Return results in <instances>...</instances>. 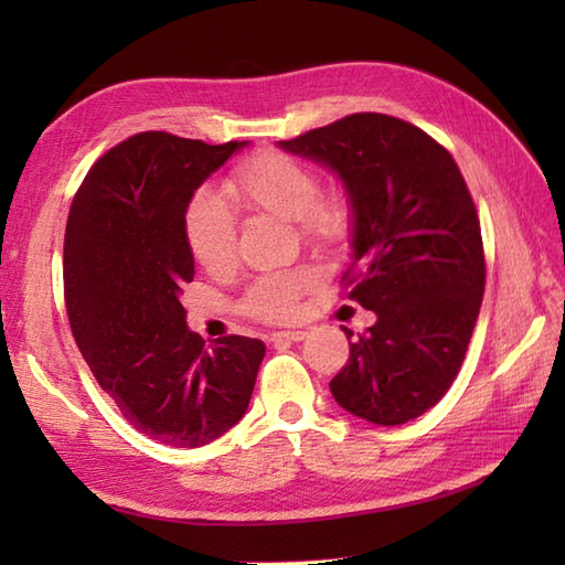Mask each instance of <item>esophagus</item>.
Segmentation results:
<instances>
[{"instance_id":"obj_1","label":"esophagus","mask_w":565,"mask_h":565,"mask_svg":"<svg viewBox=\"0 0 565 565\" xmlns=\"http://www.w3.org/2000/svg\"><path fill=\"white\" fill-rule=\"evenodd\" d=\"M306 340V332L303 330H284V332H274L271 334V342L274 344H281V342H301Z\"/></svg>"}]
</instances>
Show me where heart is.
I'll return each instance as SVG.
<instances>
[{
	"label": "heart",
	"instance_id": "1",
	"mask_svg": "<svg viewBox=\"0 0 565 565\" xmlns=\"http://www.w3.org/2000/svg\"><path fill=\"white\" fill-rule=\"evenodd\" d=\"M227 194L237 203L276 215L298 225L308 243L332 247L352 231V203L344 194L320 196L318 174L294 154L262 150L252 154L227 179ZM184 237L203 269H231L237 257L235 215L225 201L211 191H199L184 213ZM306 286L303 274L269 276L255 284L247 296V310L257 318H284L296 303V294Z\"/></svg>",
	"mask_w": 565,
	"mask_h": 565
}]
</instances>
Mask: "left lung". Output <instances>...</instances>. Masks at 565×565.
Returning <instances> with one entry per match:
<instances>
[{
    "label": "left lung",
    "instance_id": "left-lung-1",
    "mask_svg": "<svg viewBox=\"0 0 565 565\" xmlns=\"http://www.w3.org/2000/svg\"><path fill=\"white\" fill-rule=\"evenodd\" d=\"M279 148L340 177L352 203L350 298L376 313L350 342L332 398L366 423H411L449 391L483 301L481 223L459 167L386 114L344 116Z\"/></svg>",
    "mask_w": 565,
    "mask_h": 565
}]
</instances>
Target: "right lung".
<instances>
[{
	"label": "right lung",
	"instance_id": "add662e5",
	"mask_svg": "<svg viewBox=\"0 0 565 565\" xmlns=\"http://www.w3.org/2000/svg\"><path fill=\"white\" fill-rule=\"evenodd\" d=\"M247 146L138 134L97 160L70 206L72 334L121 415L167 447L196 449L237 425L267 350L243 334L206 350L182 306V286L194 279L189 201Z\"/></svg>",
	"mask_w": 565,
	"mask_h": 565
}]
</instances>
